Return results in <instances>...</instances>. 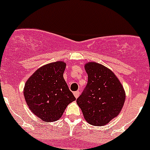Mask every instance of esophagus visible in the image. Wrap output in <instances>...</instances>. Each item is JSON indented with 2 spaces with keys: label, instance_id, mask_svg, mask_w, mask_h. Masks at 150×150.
I'll return each mask as SVG.
<instances>
[{
  "label": "esophagus",
  "instance_id": "esophagus-1",
  "mask_svg": "<svg viewBox=\"0 0 150 150\" xmlns=\"http://www.w3.org/2000/svg\"><path fill=\"white\" fill-rule=\"evenodd\" d=\"M73 94H74V96H75V97L77 99V98H78V96H79L80 91H75V92H74V93H73Z\"/></svg>",
  "mask_w": 150,
  "mask_h": 150
}]
</instances>
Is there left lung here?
Masks as SVG:
<instances>
[{
    "label": "left lung",
    "instance_id": "obj_1",
    "mask_svg": "<svg viewBox=\"0 0 150 150\" xmlns=\"http://www.w3.org/2000/svg\"><path fill=\"white\" fill-rule=\"evenodd\" d=\"M88 83L77 104L89 124L102 126L120 114L125 99L123 86L105 66L96 62L85 64Z\"/></svg>",
    "mask_w": 150,
    "mask_h": 150
}]
</instances>
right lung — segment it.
Segmentation results:
<instances>
[{"label":"right lung","instance_id":"right-lung-1","mask_svg":"<svg viewBox=\"0 0 150 150\" xmlns=\"http://www.w3.org/2000/svg\"><path fill=\"white\" fill-rule=\"evenodd\" d=\"M64 62L42 66L26 81L24 96L27 104L37 117L46 122L59 120L75 97L63 77Z\"/></svg>","mask_w":150,"mask_h":150}]
</instances>
